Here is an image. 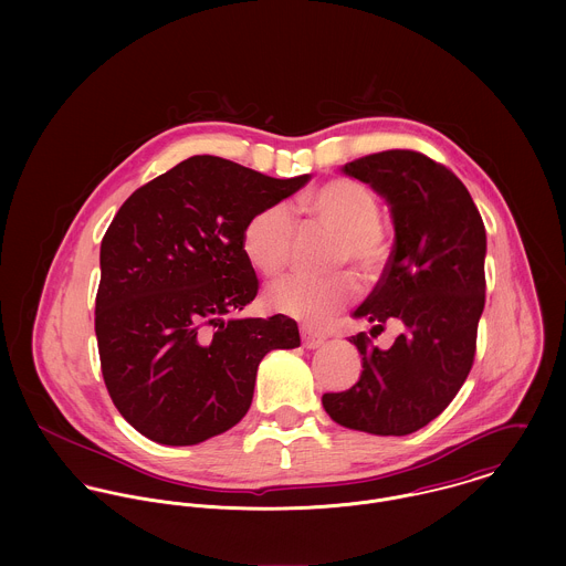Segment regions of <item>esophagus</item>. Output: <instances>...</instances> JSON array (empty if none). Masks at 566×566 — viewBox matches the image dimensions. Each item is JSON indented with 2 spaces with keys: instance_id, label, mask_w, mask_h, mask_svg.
Wrapping results in <instances>:
<instances>
[{
  "instance_id": "1",
  "label": "esophagus",
  "mask_w": 566,
  "mask_h": 566,
  "mask_svg": "<svg viewBox=\"0 0 566 566\" xmlns=\"http://www.w3.org/2000/svg\"><path fill=\"white\" fill-rule=\"evenodd\" d=\"M301 337H303V346H305V348H321L324 344V339H326L324 333L314 331V328H310V326H303V328H301Z\"/></svg>"
}]
</instances>
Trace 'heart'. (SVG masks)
Instances as JSON below:
<instances>
[{"label":"heart","instance_id":"heart-1","mask_svg":"<svg viewBox=\"0 0 566 566\" xmlns=\"http://www.w3.org/2000/svg\"><path fill=\"white\" fill-rule=\"evenodd\" d=\"M303 211L335 235L331 252L333 268L350 265L364 283L375 281L384 272L390 259V238L379 222L381 205L373 189L350 178H335L305 196ZM294 235V211L285 202H272L245 222L243 254L256 272L276 276L290 263ZM353 294L355 283L348 274L321 281L287 276L268 287L265 305L276 314L323 323L342 310Z\"/></svg>","mask_w":566,"mask_h":566}]
</instances>
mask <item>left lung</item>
Wrapping results in <instances>:
<instances>
[{
  "instance_id": "8db88e82",
  "label": "left lung",
  "mask_w": 566,
  "mask_h": 566,
  "mask_svg": "<svg viewBox=\"0 0 566 566\" xmlns=\"http://www.w3.org/2000/svg\"><path fill=\"white\" fill-rule=\"evenodd\" d=\"M342 171L370 185L395 224L390 261L353 318L370 323L373 337L388 323L403 331L386 350L353 335L359 381L323 405L342 427L407 436L440 416L471 373L485 303L484 222L462 180L420 153L386 150Z\"/></svg>"
}]
</instances>
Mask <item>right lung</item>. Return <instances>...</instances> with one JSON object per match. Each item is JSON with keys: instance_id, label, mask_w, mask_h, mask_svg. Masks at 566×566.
Returning <instances> with one entry per match:
<instances>
[{"instance_id": "right-lung-1", "label": "right lung", "mask_w": 566, "mask_h": 566, "mask_svg": "<svg viewBox=\"0 0 566 566\" xmlns=\"http://www.w3.org/2000/svg\"><path fill=\"white\" fill-rule=\"evenodd\" d=\"M312 176L272 178L220 157H191L139 187L99 248L95 335L106 390L146 438L189 447L238 424L256 368L301 346L298 326L231 318L254 301L245 222Z\"/></svg>"}]
</instances>
